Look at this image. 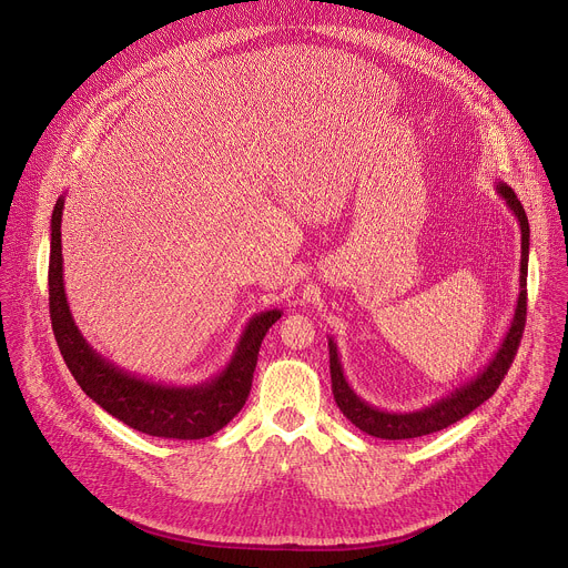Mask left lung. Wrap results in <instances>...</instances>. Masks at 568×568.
<instances>
[{
    "label": "left lung",
    "mask_w": 568,
    "mask_h": 568,
    "mask_svg": "<svg viewBox=\"0 0 568 568\" xmlns=\"http://www.w3.org/2000/svg\"><path fill=\"white\" fill-rule=\"evenodd\" d=\"M497 193L506 200L508 209L515 213V217L521 226L519 296H517V307H515V314L510 321V328H508L501 346L497 348L495 357L485 364L469 382L460 384L445 397L432 402L429 407H423L418 412H384V409L373 407V404H368L353 390V386L348 384V379L344 375L337 344L333 337H328L331 379H333V393H335L337 407L355 427H359L368 436L384 438V440H404V438H418V436L440 432V429L458 423L467 414H471L488 397H493L495 390L499 388L504 375L508 373V368L517 355V346L521 342L524 326H526V276H528L530 226H528L526 211H524L521 202L517 200L515 191L508 184L499 182Z\"/></svg>",
    "instance_id": "1"
}]
</instances>
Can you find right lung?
<instances>
[{
	"mask_svg": "<svg viewBox=\"0 0 568 568\" xmlns=\"http://www.w3.org/2000/svg\"><path fill=\"white\" fill-rule=\"evenodd\" d=\"M64 195L51 213L49 254V312L58 348L67 368L97 404L128 427L156 438L200 440L226 427L245 407L267 331L281 318V310L254 314L242 331L229 364L211 379L175 386L136 377L97 353L71 316L62 281V224Z\"/></svg>",
	"mask_w": 568,
	"mask_h": 568,
	"instance_id": "right-lung-1",
	"label": "right lung"
}]
</instances>
